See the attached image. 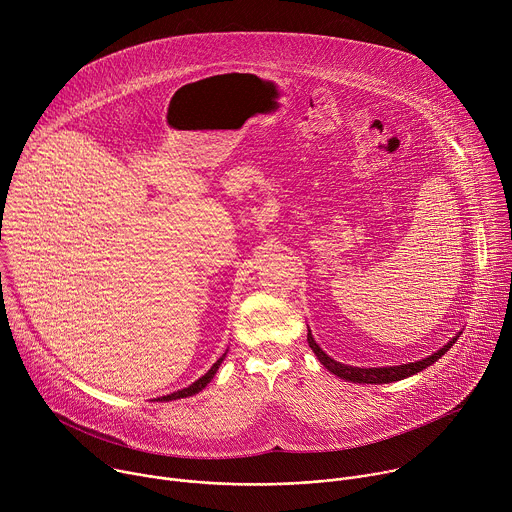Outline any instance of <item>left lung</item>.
I'll return each instance as SVG.
<instances>
[{
    "label": "left lung",
    "instance_id": "left-lung-1",
    "mask_svg": "<svg viewBox=\"0 0 512 512\" xmlns=\"http://www.w3.org/2000/svg\"><path fill=\"white\" fill-rule=\"evenodd\" d=\"M458 336L452 338L444 348H440L437 352H433L431 356L427 358H421L417 362H409V364H399V367H379V369H358V367H348V364H342V362H336L334 358H330L318 344L316 340L312 338V334L308 332V344L310 348L314 350V354L318 356V360L324 364V367L334 373L336 377L344 379V381H350V383H367V385H383V383H393V381H401V379H407L423 369H427L429 364H433L435 360H440L454 344H456Z\"/></svg>",
    "mask_w": 512,
    "mask_h": 512
}]
</instances>
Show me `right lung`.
Wrapping results in <instances>:
<instances>
[{"label": "right lung", "instance_id": "1", "mask_svg": "<svg viewBox=\"0 0 512 512\" xmlns=\"http://www.w3.org/2000/svg\"><path fill=\"white\" fill-rule=\"evenodd\" d=\"M223 358L225 356H221L218 358L212 367H210V371L204 375V377H200L198 381H194L190 387H186V389H182V391H176V393H172V395H166V397H162L160 401H174V399H182V397H190V395H194V393H198V391H202L208 383H210V379L214 377V373L218 371V367H221V362H223Z\"/></svg>", "mask_w": 512, "mask_h": 512}]
</instances>
